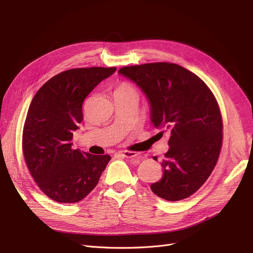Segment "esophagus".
<instances>
[{"label":"esophagus","mask_w":253,"mask_h":253,"mask_svg":"<svg viewBox=\"0 0 253 253\" xmlns=\"http://www.w3.org/2000/svg\"><path fill=\"white\" fill-rule=\"evenodd\" d=\"M120 155H122L123 157L129 158L130 161H132L133 163H139L143 160V156L139 155L136 152H132V151H122L120 152Z\"/></svg>","instance_id":"34e87169"}]
</instances>
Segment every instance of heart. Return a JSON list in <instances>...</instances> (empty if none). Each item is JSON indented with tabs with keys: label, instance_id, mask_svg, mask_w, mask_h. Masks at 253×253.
<instances>
[{
	"label": "heart",
	"instance_id": "b5f03b06",
	"mask_svg": "<svg viewBox=\"0 0 253 253\" xmlns=\"http://www.w3.org/2000/svg\"><path fill=\"white\" fill-rule=\"evenodd\" d=\"M132 89L131 87H130L129 85H127V84L123 83V84H120V85L116 88L115 90V93H119V92H123V91H126V90H130Z\"/></svg>",
	"mask_w": 253,
	"mask_h": 253
}]
</instances>
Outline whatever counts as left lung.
<instances>
[{"label":"left lung","instance_id":"obj_1","mask_svg":"<svg viewBox=\"0 0 253 253\" xmlns=\"http://www.w3.org/2000/svg\"><path fill=\"white\" fill-rule=\"evenodd\" d=\"M119 74L141 88L150 105L151 123L170 135L161 163L164 174L151 184L152 192L168 201L190 197L210 177L222 146V118L212 92L175 63L131 65Z\"/></svg>","mask_w":253,"mask_h":253}]
</instances>
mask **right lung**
<instances>
[{"label":"right lung","mask_w":253,"mask_h":253,"mask_svg":"<svg viewBox=\"0 0 253 253\" xmlns=\"http://www.w3.org/2000/svg\"><path fill=\"white\" fill-rule=\"evenodd\" d=\"M116 68L64 71L35 93L23 131L24 157L33 179L52 200L75 203L98 184L110 156L72 148L73 132L83 120L82 104Z\"/></svg>","instance_id":"1"}]
</instances>
